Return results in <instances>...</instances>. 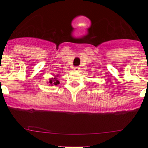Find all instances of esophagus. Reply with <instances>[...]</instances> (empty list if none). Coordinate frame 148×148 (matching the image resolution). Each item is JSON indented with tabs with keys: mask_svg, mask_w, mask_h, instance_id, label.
Instances as JSON below:
<instances>
[{
	"mask_svg": "<svg viewBox=\"0 0 148 148\" xmlns=\"http://www.w3.org/2000/svg\"><path fill=\"white\" fill-rule=\"evenodd\" d=\"M79 67H78V66H77V67H74V70H76V71H79Z\"/></svg>",
	"mask_w": 148,
	"mask_h": 148,
	"instance_id": "esophagus-1",
	"label": "esophagus"
}]
</instances>
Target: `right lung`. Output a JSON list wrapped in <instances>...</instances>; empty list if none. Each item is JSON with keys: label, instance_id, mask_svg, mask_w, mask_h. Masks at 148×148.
Here are the masks:
<instances>
[{"label": "right lung", "instance_id": "obj_1", "mask_svg": "<svg viewBox=\"0 0 148 148\" xmlns=\"http://www.w3.org/2000/svg\"><path fill=\"white\" fill-rule=\"evenodd\" d=\"M49 84L51 85H58L59 84V81L57 79H51L49 80Z\"/></svg>", "mask_w": 148, "mask_h": 148}]
</instances>
